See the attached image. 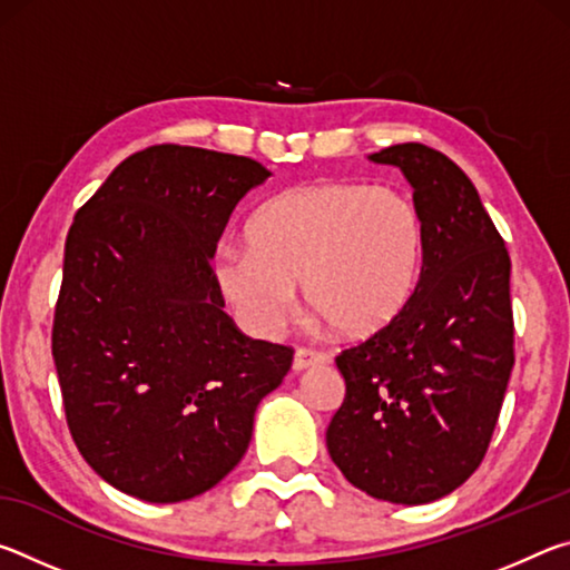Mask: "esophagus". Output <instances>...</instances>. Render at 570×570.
I'll return each mask as SVG.
<instances>
[{"label":"esophagus","instance_id":"esophagus-1","mask_svg":"<svg viewBox=\"0 0 570 570\" xmlns=\"http://www.w3.org/2000/svg\"><path fill=\"white\" fill-rule=\"evenodd\" d=\"M330 362V356H326L324 352H316V350H306V346H302V350H296L294 354V372H304L308 370V366H316V364H326Z\"/></svg>","mask_w":570,"mask_h":570}]
</instances>
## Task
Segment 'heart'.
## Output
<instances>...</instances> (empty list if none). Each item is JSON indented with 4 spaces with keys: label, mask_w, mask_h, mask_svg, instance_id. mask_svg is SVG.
<instances>
[{
    "label": "heart",
    "mask_w": 570,
    "mask_h": 570,
    "mask_svg": "<svg viewBox=\"0 0 570 570\" xmlns=\"http://www.w3.org/2000/svg\"><path fill=\"white\" fill-rule=\"evenodd\" d=\"M248 250L214 258L238 322L272 334L304 286L308 312L334 336L362 342L400 320L422 268L420 216L402 193L366 183H308L268 200L246 228Z\"/></svg>",
    "instance_id": "obj_1"
}]
</instances>
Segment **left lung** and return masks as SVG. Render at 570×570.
<instances>
[{
    "label": "left lung",
    "instance_id": "obj_1",
    "mask_svg": "<svg viewBox=\"0 0 570 570\" xmlns=\"http://www.w3.org/2000/svg\"><path fill=\"white\" fill-rule=\"evenodd\" d=\"M370 160L410 180L422 268L400 320L336 356L346 394L326 448L366 495L422 505L460 488L493 438L515 362L510 256L440 150L402 142Z\"/></svg>",
    "mask_w": 570,
    "mask_h": 570
}]
</instances>
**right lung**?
<instances>
[{"instance_id": "1", "label": "right lung", "mask_w": 570, "mask_h": 570, "mask_svg": "<svg viewBox=\"0 0 570 570\" xmlns=\"http://www.w3.org/2000/svg\"><path fill=\"white\" fill-rule=\"evenodd\" d=\"M262 163L190 146L125 158L65 240L52 356L67 428L98 475L148 503L206 493L248 450L292 346L224 312L210 258Z\"/></svg>"}]
</instances>
